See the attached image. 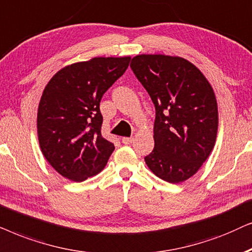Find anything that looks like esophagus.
Masks as SVG:
<instances>
[{"label": "esophagus", "mask_w": 252, "mask_h": 252, "mask_svg": "<svg viewBox=\"0 0 252 252\" xmlns=\"http://www.w3.org/2000/svg\"><path fill=\"white\" fill-rule=\"evenodd\" d=\"M132 142H133L132 137H123L122 138V143L126 144V145H129V144H131Z\"/></svg>", "instance_id": "1"}]
</instances>
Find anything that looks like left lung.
<instances>
[{
    "mask_svg": "<svg viewBox=\"0 0 252 252\" xmlns=\"http://www.w3.org/2000/svg\"><path fill=\"white\" fill-rule=\"evenodd\" d=\"M132 71L156 107L154 150L145 162L154 175L184 182L198 172L217 140L218 103L213 87L188 60L163 54H140Z\"/></svg>",
    "mask_w": 252,
    "mask_h": 252,
    "instance_id": "obj_1",
    "label": "left lung"
}]
</instances>
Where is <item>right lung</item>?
<instances>
[{
	"label": "right lung",
	"instance_id": "right-lung-1",
	"mask_svg": "<svg viewBox=\"0 0 252 252\" xmlns=\"http://www.w3.org/2000/svg\"><path fill=\"white\" fill-rule=\"evenodd\" d=\"M130 56L93 58L59 70L36 115L40 149L60 175L82 182L101 172L115 150L101 135L100 100L128 68Z\"/></svg>",
	"mask_w": 252,
	"mask_h": 252
}]
</instances>
